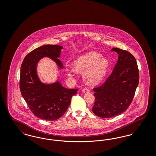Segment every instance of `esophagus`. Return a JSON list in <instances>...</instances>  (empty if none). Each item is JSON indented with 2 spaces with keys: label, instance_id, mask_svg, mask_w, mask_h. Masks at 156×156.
<instances>
[{
  "label": "esophagus",
  "instance_id": "esophagus-1",
  "mask_svg": "<svg viewBox=\"0 0 156 156\" xmlns=\"http://www.w3.org/2000/svg\"><path fill=\"white\" fill-rule=\"evenodd\" d=\"M82 93H83V94H87V93H89V92H90V90H89L88 88H85L82 89Z\"/></svg>",
  "mask_w": 156,
  "mask_h": 156
}]
</instances>
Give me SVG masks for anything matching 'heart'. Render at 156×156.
<instances>
[{"mask_svg": "<svg viewBox=\"0 0 156 156\" xmlns=\"http://www.w3.org/2000/svg\"><path fill=\"white\" fill-rule=\"evenodd\" d=\"M109 66V61L101 54L90 51L82 55L74 62L75 69L83 73L85 80L90 84H97L104 79ZM67 74L70 77L74 76V71L71 68H67Z\"/></svg>", "mask_w": 156, "mask_h": 156, "instance_id": "b5f03b06", "label": "heart"}]
</instances>
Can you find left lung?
<instances>
[{"mask_svg":"<svg viewBox=\"0 0 156 156\" xmlns=\"http://www.w3.org/2000/svg\"><path fill=\"white\" fill-rule=\"evenodd\" d=\"M111 50L119 55L118 60L104 83L93 89L95 101L92 112L102 118L115 117L126 111L139 82V69L133 55L118 48Z\"/></svg>","mask_w":156,"mask_h":156,"instance_id":"left-lung-1","label":"left lung"}]
</instances>
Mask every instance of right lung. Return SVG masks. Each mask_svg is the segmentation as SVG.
<instances>
[{
  "label": "right lung",
  "instance_id": "right-lung-1",
  "mask_svg": "<svg viewBox=\"0 0 156 156\" xmlns=\"http://www.w3.org/2000/svg\"><path fill=\"white\" fill-rule=\"evenodd\" d=\"M63 47L58 45H45L29 52L23 59L20 68V89L32 113L37 118L52 121L59 119L67 111L71 98L78 89H67L58 81L46 84L37 73L38 62L44 57L53 60L63 68L58 59Z\"/></svg>",
  "mask_w": 156,
  "mask_h": 156
}]
</instances>
